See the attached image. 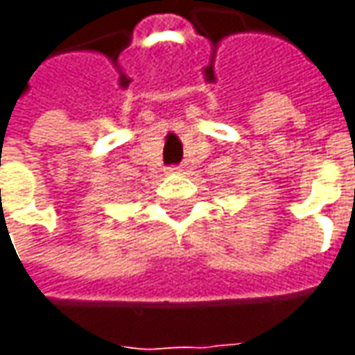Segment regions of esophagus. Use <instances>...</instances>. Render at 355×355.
<instances>
[{
  "label": "esophagus",
  "mask_w": 355,
  "mask_h": 355,
  "mask_svg": "<svg viewBox=\"0 0 355 355\" xmlns=\"http://www.w3.org/2000/svg\"><path fill=\"white\" fill-rule=\"evenodd\" d=\"M167 171H169L171 175H180V173H182V167H169Z\"/></svg>",
  "instance_id": "esophagus-1"
}]
</instances>
